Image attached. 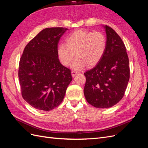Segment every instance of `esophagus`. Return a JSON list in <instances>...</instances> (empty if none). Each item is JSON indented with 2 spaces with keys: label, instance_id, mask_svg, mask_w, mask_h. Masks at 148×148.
<instances>
[{
  "label": "esophagus",
  "instance_id": "obj_1",
  "mask_svg": "<svg viewBox=\"0 0 148 148\" xmlns=\"http://www.w3.org/2000/svg\"><path fill=\"white\" fill-rule=\"evenodd\" d=\"M79 72H78V71H71V76H72V77H75V76L76 75H77V74H78Z\"/></svg>",
  "mask_w": 148,
  "mask_h": 148
}]
</instances>
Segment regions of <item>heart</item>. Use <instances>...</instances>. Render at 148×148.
Here are the masks:
<instances>
[{
    "instance_id": "b5f03b06",
    "label": "heart",
    "mask_w": 148,
    "mask_h": 148,
    "mask_svg": "<svg viewBox=\"0 0 148 148\" xmlns=\"http://www.w3.org/2000/svg\"><path fill=\"white\" fill-rule=\"evenodd\" d=\"M106 46V36L100 31L79 29L66 36L65 44L58 46L57 55L62 65L69 66L76 54L77 57L72 66L79 70L87 65L92 66L99 63L104 54Z\"/></svg>"
}]
</instances>
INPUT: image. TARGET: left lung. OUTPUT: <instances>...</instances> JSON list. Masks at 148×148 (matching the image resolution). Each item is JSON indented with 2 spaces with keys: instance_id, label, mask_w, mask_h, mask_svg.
I'll list each match as a JSON object with an SVG mask.
<instances>
[{
  "instance_id": "left-lung-1",
  "label": "left lung",
  "mask_w": 148,
  "mask_h": 148,
  "mask_svg": "<svg viewBox=\"0 0 148 148\" xmlns=\"http://www.w3.org/2000/svg\"><path fill=\"white\" fill-rule=\"evenodd\" d=\"M106 29L107 46L104 56L93 69L84 73V95L97 108H109L122 99L130 79L129 60L122 39L110 26Z\"/></svg>"
}]
</instances>
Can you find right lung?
Masks as SVG:
<instances>
[{"mask_svg": "<svg viewBox=\"0 0 148 148\" xmlns=\"http://www.w3.org/2000/svg\"><path fill=\"white\" fill-rule=\"evenodd\" d=\"M65 28L44 29L25 47L19 64L18 78L23 98L38 110L49 111L63 101L72 80L71 71L57 55Z\"/></svg>", "mask_w": 148, "mask_h": 148, "instance_id": "1", "label": "right lung"}]
</instances>
